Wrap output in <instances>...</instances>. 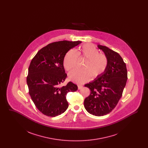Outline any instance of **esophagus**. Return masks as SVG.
I'll return each instance as SVG.
<instances>
[{
	"label": "esophagus",
	"instance_id": "obj_1",
	"mask_svg": "<svg viewBox=\"0 0 148 148\" xmlns=\"http://www.w3.org/2000/svg\"><path fill=\"white\" fill-rule=\"evenodd\" d=\"M77 88H78V89L80 90V89H81L83 88V85H77Z\"/></svg>",
	"mask_w": 148,
	"mask_h": 148
}]
</instances>
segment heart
<instances>
[{
  "label": "heart",
  "mask_w": 148,
  "mask_h": 148,
  "mask_svg": "<svg viewBox=\"0 0 148 148\" xmlns=\"http://www.w3.org/2000/svg\"><path fill=\"white\" fill-rule=\"evenodd\" d=\"M78 56L86 59L83 69H75L69 74V79L78 84H84L91 77H100L106 71L109 60L106 55L100 54V51L94 45L86 44L79 48L77 51L74 49L69 50L64 58L63 65L65 70L70 71L74 69L77 63Z\"/></svg>",
  "instance_id": "b5f03b06"
}]
</instances>
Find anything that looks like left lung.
<instances>
[{"label":"left lung","instance_id":"8db88e82","mask_svg":"<svg viewBox=\"0 0 148 148\" xmlns=\"http://www.w3.org/2000/svg\"><path fill=\"white\" fill-rule=\"evenodd\" d=\"M107 56L109 64L106 71L100 77L85 85L90 90L85 99L86 111L95 116L110 113L122 96L127 79V66L119 54L106 46L98 45Z\"/></svg>","mask_w":148,"mask_h":148}]
</instances>
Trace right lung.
I'll list each match as a JSON object with an SVG mask.
<instances>
[{"mask_svg":"<svg viewBox=\"0 0 148 148\" xmlns=\"http://www.w3.org/2000/svg\"><path fill=\"white\" fill-rule=\"evenodd\" d=\"M82 42L59 41L50 43L39 50L29 66L27 83L29 93L36 108L43 114L55 117L68 108L66 95L77 90L69 82L60 86L67 77L64 58L69 50Z\"/></svg>","mask_w":148,"mask_h":148,"instance_id":"right-lung-1","label":"right lung"}]
</instances>
